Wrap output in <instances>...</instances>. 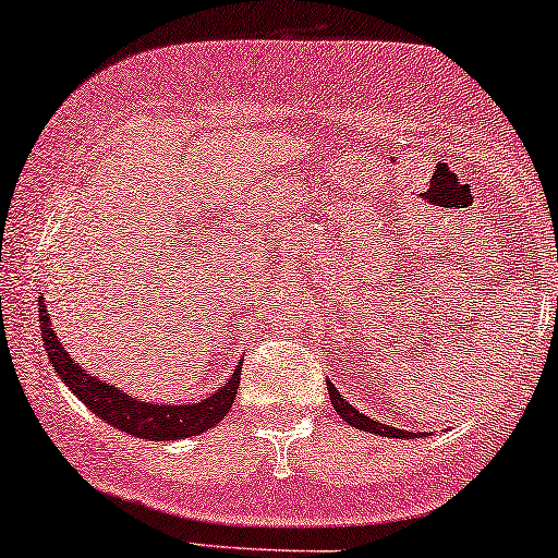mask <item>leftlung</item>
Instances as JSON below:
<instances>
[{
    "instance_id": "1",
    "label": "left lung",
    "mask_w": 558,
    "mask_h": 558,
    "mask_svg": "<svg viewBox=\"0 0 558 558\" xmlns=\"http://www.w3.org/2000/svg\"><path fill=\"white\" fill-rule=\"evenodd\" d=\"M327 389H329V399L331 404H335V412L340 414V417L348 422V425L357 427V429H365V433H376V435H384V437H417V433H407V429H399V427H391V425H384V422H376L371 420L368 414L357 412L355 407L350 404V401L342 399V393L335 389V384H329L327 380Z\"/></svg>"
}]
</instances>
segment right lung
I'll use <instances>...</instances> for the list:
<instances>
[{
  "label": "right lung",
  "instance_id": "1",
  "mask_svg": "<svg viewBox=\"0 0 558 558\" xmlns=\"http://www.w3.org/2000/svg\"><path fill=\"white\" fill-rule=\"evenodd\" d=\"M38 306L40 335H44V344L48 350V357H51L53 371L82 399V404H87L110 427L144 437V440H178V437H193L206 433V429L227 417L231 404H234L239 380H242V365H239L234 376L214 397L195 401V404H146V401L131 399L129 393L118 391L116 386L102 384V380L89 376L87 371H82L74 363V357H69V352L61 348L59 337L53 335L51 316H48L44 301Z\"/></svg>",
  "mask_w": 558,
  "mask_h": 558
}]
</instances>
